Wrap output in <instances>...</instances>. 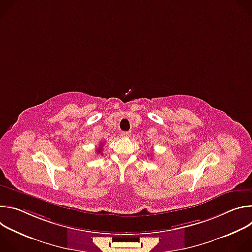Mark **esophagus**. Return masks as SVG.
I'll return each mask as SVG.
<instances>
[{
  "mask_svg": "<svg viewBox=\"0 0 252 252\" xmlns=\"http://www.w3.org/2000/svg\"><path fill=\"white\" fill-rule=\"evenodd\" d=\"M130 132L129 131H124L122 132V137H129Z\"/></svg>",
  "mask_w": 252,
  "mask_h": 252,
  "instance_id": "1",
  "label": "esophagus"
}]
</instances>
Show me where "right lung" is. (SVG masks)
Wrapping results in <instances>:
<instances>
[{"instance_id":"add662e5","label":"right lung","mask_w":252,"mask_h":252,"mask_svg":"<svg viewBox=\"0 0 252 252\" xmlns=\"http://www.w3.org/2000/svg\"><path fill=\"white\" fill-rule=\"evenodd\" d=\"M96 152H97V154H99V153H101V147H100V148H99V149H98V150H97V151H96Z\"/></svg>"}]
</instances>
